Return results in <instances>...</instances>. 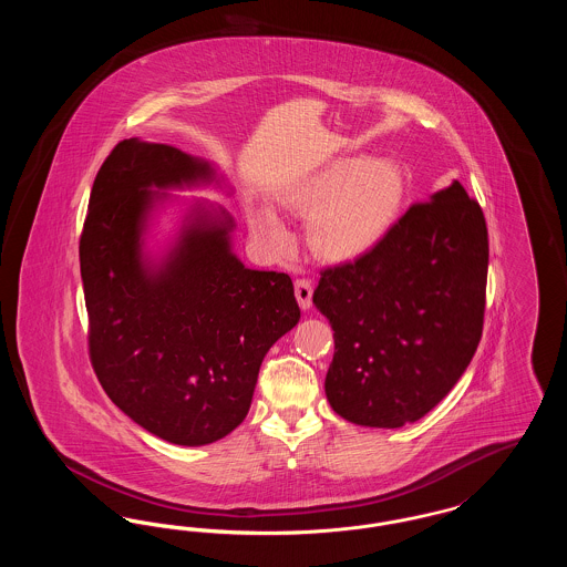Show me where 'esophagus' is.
I'll return each mask as SVG.
<instances>
[{"label":"esophagus","mask_w":567,"mask_h":567,"mask_svg":"<svg viewBox=\"0 0 567 567\" xmlns=\"http://www.w3.org/2000/svg\"><path fill=\"white\" fill-rule=\"evenodd\" d=\"M297 303L306 310L312 306V285L308 278H297L296 280Z\"/></svg>","instance_id":"esophagus-1"}]
</instances>
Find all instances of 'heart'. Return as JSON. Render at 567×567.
<instances>
[{
	"instance_id": "heart-1",
	"label": "heart",
	"mask_w": 567,
	"mask_h": 567,
	"mask_svg": "<svg viewBox=\"0 0 567 567\" xmlns=\"http://www.w3.org/2000/svg\"><path fill=\"white\" fill-rule=\"evenodd\" d=\"M404 195V172L398 163L349 157L327 165L282 202L297 215L310 216V243L323 257L352 259L384 238ZM250 225L274 252L291 246L287 225L270 208H257Z\"/></svg>"
}]
</instances>
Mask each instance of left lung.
Masks as SVG:
<instances>
[{
	"label": "left lung",
	"instance_id": "obj_1",
	"mask_svg": "<svg viewBox=\"0 0 567 567\" xmlns=\"http://www.w3.org/2000/svg\"><path fill=\"white\" fill-rule=\"evenodd\" d=\"M486 268L483 208L455 181L412 204L368 252L321 270L312 301L333 329L331 408L395 430L442 402L483 336Z\"/></svg>",
	"mask_w": 567,
	"mask_h": 567
}]
</instances>
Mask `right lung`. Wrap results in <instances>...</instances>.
Listing matches in <instances>:
<instances>
[{"label": "right lung", "mask_w": 567, "mask_h": 567, "mask_svg": "<svg viewBox=\"0 0 567 567\" xmlns=\"http://www.w3.org/2000/svg\"><path fill=\"white\" fill-rule=\"evenodd\" d=\"M208 178V163L169 144L118 142L95 176L79 246L95 377L140 427L183 446L243 423L266 352L299 321L289 274L244 268L225 213L195 216L162 268L144 264V216L162 197L153 187Z\"/></svg>", "instance_id": "obj_1"}]
</instances>
